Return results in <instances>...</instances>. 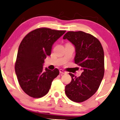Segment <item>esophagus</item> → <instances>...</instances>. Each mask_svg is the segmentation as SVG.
I'll list each match as a JSON object with an SVG mask.
<instances>
[{"label":"esophagus","mask_w":120,"mask_h":120,"mask_svg":"<svg viewBox=\"0 0 120 120\" xmlns=\"http://www.w3.org/2000/svg\"><path fill=\"white\" fill-rule=\"evenodd\" d=\"M59 71H60V73H61V74H66L67 73V72H66L65 71H64V70H63V69H60L59 70Z\"/></svg>","instance_id":"34e87169"}]
</instances>
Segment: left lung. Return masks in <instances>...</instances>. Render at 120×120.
I'll use <instances>...</instances> for the list:
<instances>
[{"label":"left lung","mask_w":120,"mask_h":120,"mask_svg":"<svg viewBox=\"0 0 120 120\" xmlns=\"http://www.w3.org/2000/svg\"><path fill=\"white\" fill-rule=\"evenodd\" d=\"M75 47L74 62L83 70L77 77L69 73L71 81L65 86V94L71 101L83 102L96 93L104 74V51L100 41L82 31H68L64 35Z\"/></svg>","instance_id":"obj_1"}]
</instances>
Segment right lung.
Listing matches in <instances>:
<instances>
[{
    "label": "right lung",
    "mask_w": 120,
    "mask_h": 120,
    "mask_svg": "<svg viewBox=\"0 0 120 120\" xmlns=\"http://www.w3.org/2000/svg\"><path fill=\"white\" fill-rule=\"evenodd\" d=\"M65 30L42 27L30 31L24 37L18 49L15 72L20 86L29 96L39 98L49 93L52 81L59 74L43 69L44 60L50 56L53 44Z\"/></svg>",
    "instance_id": "add662e5"
}]
</instances>
